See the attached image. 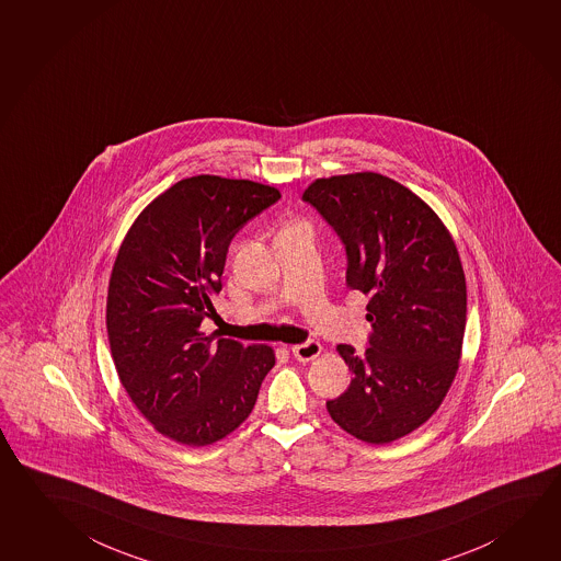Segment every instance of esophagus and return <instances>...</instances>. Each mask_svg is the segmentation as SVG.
<instances>
[{
    "instance_id": "1",
    "label": "esophagus",
    "mask_w": 561,
    "mask_h": 561,
    "mask_svg": "<svg viewBox=\"0 0 561 561\" xmlns=\"http://www.w3.org/2000/svg\"><path fill=\"white\" fill-rule=\"evenodd\" d=\"M320 352H322V346H320L318 342H314V340H308V342L293 346V356H295L298 362H310V359H314Z\"/></svg>"
}]
</instances>
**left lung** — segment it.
<instances>
[{"instance_id":"obj_1","label":"left lung","mask_w":561,"mask_h":561,"mask_svg":"<svg viewBox=\"0 0 561 561\" xmlns=\"http://www.w3.org/2000/svg\"><path fill=\"white\" fill-rule=\"evenodd\" d=\"M346 249V285L369 296L367 347L337 352L354 374L327 401L350 435L383 445L423 425L459 369L467 285L435 211L379 173L317 180L302 195Z\"/></svg>"}]
</instances>
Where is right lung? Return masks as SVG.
Returning a JSON list of instances; mask_svg holds the SVG:
<instances>
[{
  "instance_id": "1",
  "label": "right lung",
  "mask_w": 561,
  "mask_h": 561,
  "mask_svg": "<svg viewBox=\"0 0 561 561\" xmlns=\"http://www.w3.org/2000/svg\"><path fill=\"white\" fill-rule=\"evenodd\" d=\"M280 194L271 185L195 175L138 215L114 263L106 328L124 389L165 437L204 447L255 408L275 366L268 346L205 336L217 318L229 244Z\"/></svg>"
}]
</instances>
